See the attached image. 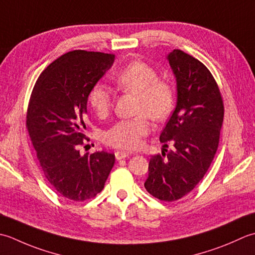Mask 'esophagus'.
Returning a JSON list of instances; mask_svg holds the SVG:
<instances>
[{"label": "esophagus", "mask_w": 255, "mask_h": 255, "mask_svg": "<svg viewBox=\"0 0 255 255\" xmlns=\"http://www.w3.org/2000/svg\"><path fill=\"white\" fill-rule=\"evenodd\" d=\"M116 158L118 159V160H121V159H123V158H126V157H128L129 156V153H128V152H123V150H117L116 153Z\"/></svg>", "instance_id": "1"}]
</instances>
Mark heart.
I'll list each match as a JSON object with an SVG mask.
<instances>
[{
  "instance_id": "b5f03b06",
  "label": "heart",
  "mask_w": 255,
  "mask_h": 255,
  "mask_svg": "<svg viewBox=\"0 0 255 255\" xmlns=\"http://www.w3.org/2000/svg\"><path fill=\"white\" fill-rule=\"evenodd\" d=\"M119 89L136 96L135 113L138 116L120 120L105 133V143L122 149H137L143 137L149 133L148 117L155 122H162L174 108L175 93L169 82L158 79L152 66L143 61H132L114 78ZM88 103L98 117H107L112 107V96L101 82L93 85L88 93Z\"/></svg>"
}]
</instances>
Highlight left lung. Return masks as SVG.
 <instances>
[{
    "mask_svg": "<svg viewBox=\"0 0 255 255\" xmlns=\"http://www.w3.org/2000/svg\"><path fill=\"white\" fill-rule=\"evenodd\" d=\"M167 60L177 84V103L159 141L175 148L150 157L144 186L155 198L175 201L190 193L210 167L225 108L214 76L201 61L180 49L169 53Z\"/></svg>",
    "mask_w": 255,
    "mask_h": 255,
    "instance_id": "1",
    "label": "left lung"
}]
</instances>
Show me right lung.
<instances>
[{
	"instance_id": "right-lung-1",
	"label": "right lung",
	"mask_w": 255,
	"mask_h": 255,
	"mask_svg": "<svg viewBox=\"0 0 255 255\" xmlns=\"http://www.w3.org/2000/svg\"><path fill=\"white\" fill-rule=\"evenodd\" d=\"M114 55L72 50L46 68L30 95L26 128L50 186L62 197L84 201L105 187L116 162L105 152L81 155L87 139L84 117L88 93L111 68Z\"/></svg>"
}]
</instances>
